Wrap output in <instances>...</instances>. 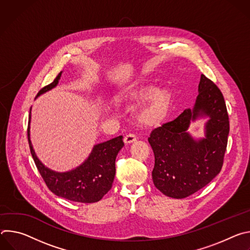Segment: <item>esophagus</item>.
Returning a JSON list of instances; mask_svg holds the SVG:
<instances>
[{
	"label": "esophagus",
	"instance_id": "obj_1",
	"mask_svg": "<svg viewBox=\"0 0 250 250\" xmlns=\"http://www.w3.org/2000/svg\"><path fill=\"white\" fill-rule=\"evenodd\" d=\"M135 140H136V135H134V134H132V133H129V134L125 135V138H124V141H125V145L132 144V142H134Z\"/></svg>",
	"mask_w": 250,
	"mask_h": 250
}]
</instances>
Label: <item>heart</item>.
<instances>
[{
    "mask_svg": "<svg viewBox=\"0 0 250 250\" xmlns=\"http://www.w3.org/2000/svg\"><path fill=\"white\" fill-rule=\"evenodd\" d=\"M151 86L150 83L141 81L125 87L117 95L119 101L131 102L148 93L136 112L138 121L146 125L158 124L166 116L171 104V94L166 88L156 87L151 90Z\"/></svg>",
    "mask_w": 250,
    "mask_h": 250,
    "instance_id": "obj_1",
    "label": "heart"
}]
</instances>
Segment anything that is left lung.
Masks as SVG:
<instances>
[{
    "instance_id": "obj_1",
    "label": "left lung",
    "mask_w": 250,
    "mask_h": 250,
    "mask_svg": "<svg viewBox=\"0 0 250 250\" xmlns=\"http://www.w3.org/2000/svg\"><path fill=\"white\" fill-rule=\"evenodd\" d=\"M193 109L153 129L148 137L155 163L152 180L165 196L186 198L208 185L222 170L229 122L224 96L216 84L201 75ZM208 117L205 137L188 131L192 121Z\"/></svg>"
}]
</instances>
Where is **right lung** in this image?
I'll use <instances>...</instances> for the list:
<instances>
[{"label":"right lung","mask_w":250,"mask_h":250,"mask_svg":"<svg viewBox=\"0 0 250 250\" xmlns=\"http://www.w3.org/2000/svg\"><path fill=\"white\" fill-rule=\"evenodd\" d=\"M60 72L54 81L42 88L37 98L55 88L60 80ZM31 110V109H30ZM30 112L27 126V137L30 153L48 189L56 196L78 203H95L108 193L116 175V158L124 147L123 135L94 146L88 158L78 167L56 172L46 167L35 154L30 141Z\"/></svg>","instance_id":"obj_1"}]
</instances>
